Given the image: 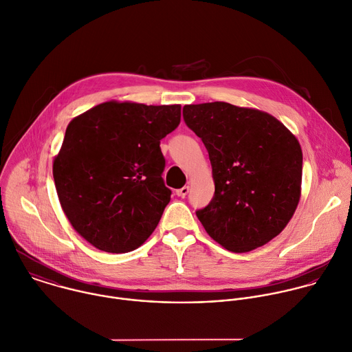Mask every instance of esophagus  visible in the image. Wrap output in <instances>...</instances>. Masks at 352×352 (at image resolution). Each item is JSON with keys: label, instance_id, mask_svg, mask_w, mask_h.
Masks as SVG:
<instances>
[{"label": "esophagus", "instance_id": "obj_1", "mask_svg": "<svg viewBox=\"0 0 352 352\" xmlns=\"http://www.w3.org/2000/svg\"><path fill=\"white\" fill-rule=\"evenodd\" d=\"M188 193H189V186H184V188L175 190V195H177L178 197H185Z\"/></svg>", "mask_w": 352, "mask_h": 352}]
</instances>
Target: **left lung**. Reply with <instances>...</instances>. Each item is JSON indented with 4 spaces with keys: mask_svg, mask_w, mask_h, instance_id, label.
I'll list each match as a JSON object with an SVG mask.
<instances>
[{
    "mask_svg": "<svg viewBox=\"0 0 352 352\" xmlns=\"http://www.w3.org/2000/svg\"><path fill=\"white\" fill-rule=\"evenodd\" d=\"M186 126L201 138L215 193L196 215L232 252H247L278 236L292 218L302 185L303 153L274 116L215 101L184 107Z\"/></svg>",
    "mask_w": 352,
    "mask_h": 352,
    "instance_id": "left-lung-1",
    "label": "left lung"
}]
</instances>
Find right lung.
Segmentation results:
<instances>
[{
	"label": "right lung",
	"mask_w": 352,
	"mask_h": 352,
	"mask_svg": "<svg viewBox=\"0 0 352 352\" xmlns=\"http://www.w3.org/2000/svg\"><path fill=\"white\" fill-rule=\"evenodd\" d=\"M179 122L181 105L116 101L69 122L54 185L72 228L100 251H134L156 229L171 196L160 140Z\"/></svg>",
	"instance_id": "add662e5"
}]
</instances>
